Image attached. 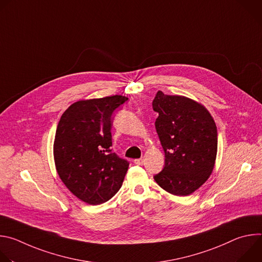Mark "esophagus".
Instances as JSON below:
<instances>
[{"label": "esophagus", "instance_id": "1", "mask_svg": "<svg viewBox=\"0 0 262 262\" xmlns=\"http://www.w3.org/2000/svg\"><path fill=\"white\" fill-rule=\"evenodd\" d=\"M134 163L136 164V165H142L143 163H144V159H136V160H134Z\"/></svg>", "mask_w": 262, "mask_h": 262}]
</instances>
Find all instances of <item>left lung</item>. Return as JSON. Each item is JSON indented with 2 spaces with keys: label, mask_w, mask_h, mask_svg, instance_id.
I'll return each instance as SVG.
<instances>
[{
  "label": "left lung",
  "mask_w": 262,
  "mask_h": 262,
  "mask_svg": "<svg viewBox=\"0 0 262 262\" xmlns=\"http://www.w3.org/2000/svg\"><path fill=\"white\" fill-rule=\"evenodd\" d=\"M154 110L156 128L165 152V167L157 183L175 196H188L209 178L217 151L212 116L200 102L182 95L158 91Z\"/></svg>",
  "instance_id": "1"
}]
</instances>
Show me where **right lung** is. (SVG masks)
Segmentation results:
<instances>
[{"label": "right lung", "mask_w": 262, "mask_h": 262, "mask_svg": "<svg viewBox=\"0 0 262 262\" xmlns=\"http://www.w3.org/2000/svg\"><path fill=\"white\" fill-rule=\"evenodd\" d=\"M127 99L113 95L79 100L61 116L54 141L56 170L83 202L101 204L121 188L129 164L111 149V116Z\"/></svg>", "instance_id": "1"}]
</instances>
